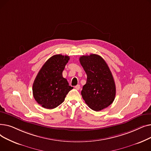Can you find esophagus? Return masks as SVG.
I'll return each instance as SVG.
<instances>
[{"mask_svg":"<svg viewBox=\"0 0 151 151\" xmlns=\"http://www.w3.org/2000/svg\"><path fill=\"white\" fill-rule=\"evenodd\" d=\"M75 88L76 90H79V89H80V85H79V84L76 85V86L75 87Z\"/></svg>","mask_w":151,"mask_h":151,"instance_id":"esophagus-1","label":"esophagus"}]
</instances>
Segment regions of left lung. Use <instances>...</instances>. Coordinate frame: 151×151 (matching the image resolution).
Returning a JSON list of instances; mask_svg holds the SVG:
<instances>
[{"label": "left lung", "mask_w": 151, "mask_h": 151, "mask_svg": "<svg viewBox=\"0 0 151 151\" xmlns=\"http://www.w3.org/2000/svg\"><path fill=\"white\" fill-rule=\"evenodd\" d=\"M80 62L87 75V81L81 91L86 104L96 111L107 108L115 99L116 85L106 62L95 54L82 55Z\"/></svg>", "instance_id": "1"}]
</instances>
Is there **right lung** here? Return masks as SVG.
<instances>
[{
  "label": "right lung",
  "mask_w": 151,
  "mask_h": 151,
  "mask_svg": "<svg viewBox=\"0 0 151 151\" xmlns=\"http://www.w3.org/2000/svg\"><path fill=\"white\" fill-rule=\"evenodd\" d=\"M69 59L68 55H54L40 70L33 84L32 92L35 100L42 107H58L64 101L68 92L73 89L62 76V71Z\"/></svg>",
  "instance_id": "right-lung-1"
}]
</instances>
